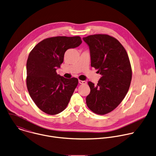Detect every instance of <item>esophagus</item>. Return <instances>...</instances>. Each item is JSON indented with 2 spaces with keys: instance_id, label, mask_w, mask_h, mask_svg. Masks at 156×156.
<instances>
[{
  "instance_id": "1",
  "label": "esophagus",
  "mask_w": 156,
  "mask_h": 156,
  "mask_svg": "<svg viewBox=\"0 0 156 156\" xmlns=\"http://www.w3.org/2000/svg\"><path fill=\"white\" fill-rule=\"evenodd\" d=\"M79 83L81 84H86V81H81V80H79Z\"/></svg>"
}]
</instances>
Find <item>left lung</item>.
<instances>
[{"instance_id": "obj_1", "label": "left lung", "mask_w": 156, "mask_h": 156, "mask_svg": "<svg viewBox=\"0 0 156 156\" xmlns=\"http://www.w3.org/2000/svg\"><path fill=\"white\" fill-rule=\"evenodd\" d=\"M83 40L89 47L91 66L101 75L97 85L88 82L86 104L94 113L104 115L115 109L128 93L132 79L129 59L121 43L109 35H90Z\"/></svg>"}]
</instances>
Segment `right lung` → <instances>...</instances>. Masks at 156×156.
I'll return each instance as SVG.
<instances>
[{
	"instance_id": "add662e5",
	"label": "right lung",
	"mask_w": 156,
	"mask_h": 156,
	"mask_svg": "<svg viewBox=\"0 0 156 156\" xmlns=\"http://www.w3.org/2000/svg\"><path fill=\"white\" fill-rule=\"evenodd\" d=\"M82 43L80 36H56L39 42L27 61V86L36 105L49 115L58 114L67 107L78 80L58 75L64 53Z\"/></svg>"
}]
</instances>
